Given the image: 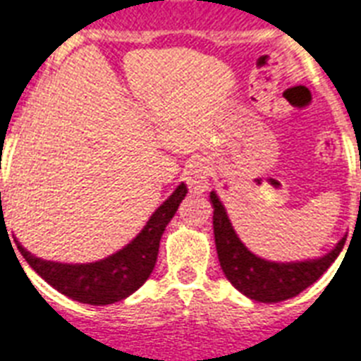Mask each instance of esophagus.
Segmentation results:
<instances>
[{
    "mask_svg": "<svg viewBox=\"0 0 361 361\" xmlns=\"http://www.w3.org/2000/svg\"><path fill=\"white\" fill-rule=\"evenodd\" d=\"M185 183L190 192H204L207 189V166L202 161H192L187 166Z\"/></svg>",
    "mask_w": 361,
    "mask_h": 361,
    "instance_id": "obj_1",
    "label": "esophagus"
}]
</instances>
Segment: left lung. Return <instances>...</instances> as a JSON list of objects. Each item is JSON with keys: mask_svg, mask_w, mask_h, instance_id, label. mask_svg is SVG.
<instances>
[{"mask_svg": "<svg viewBox=\"0 0 361 361\" xmlns=\"http://www.w3.org/2000/svg\"><path fill=\"white\" fill-rule=\"evenodd\" d=\"M213 211V230H215V245L219 262L226 278L237 291L247 295L257 302H282L287 298L297 297L306 287L315 283L328 271V267L339 256L345 239L338 243V247L326 256L319 259H307L297 263H274L267 262L252 254L241 239L237 237L231 226L226 209L215 192H211Z\"/></svg>", "mask_w": 361, "mask_h": 361, "instance_id": "8db88e82", "label": "left lung"}]
</instances>
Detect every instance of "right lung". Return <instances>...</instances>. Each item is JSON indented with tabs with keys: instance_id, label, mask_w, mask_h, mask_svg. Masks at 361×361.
<instances>
[{
	"instance_id": "add662e5",
	"label": "right lung",
	"mask_w": 361,
	"mask_h": 361,
	"mask_svg": "<svg viewBox=\"0 0 361 361\" xmlns=\"http://www.w3.org/2000/svg\"><path fill=\"white\" fill-rule=\"evenodd\" d=\"M185 195L187 185L181 183L155 209L142 231L128 247L96 263L68 265V263L44 262L40 257L31 256L22 245H18V250L22 252L23 259L49 286L72 300L92 304V306L118 302L137 291L152 274L157 262L161 235Z\"/></svg>"
}]
</instances>
